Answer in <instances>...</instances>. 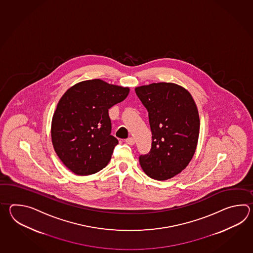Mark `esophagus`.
Listing matches in <instances>:
<instances>
[{"label":"esophagus","mask_w":253,"mask_h":253,"mask_svg":"<svg viewBox=\"0 0 253 253\" xmlns=\"http://www.w3.org/2000/svg\"><path fill=\"white\" fill-rule=\"evenodd\" d=\"M134 142H135V141H134V139L133 138V137H128L127 139H126V144H128V145H134Z\"/></svg>","instance_id":"obj_1"}]
</instances>
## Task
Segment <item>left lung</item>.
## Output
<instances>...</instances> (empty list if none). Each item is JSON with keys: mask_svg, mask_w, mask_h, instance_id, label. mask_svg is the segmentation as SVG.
Instances as JSON below:
<instances>
[{"mask_svg": "<svg viewBox=\"0 0 253 253\" xmlns=\"http://www.w3.org/2000/svg\"><path fill=\"white\" fill-rule=\"evenodd\" d=\"M148 111L152 147L139 156L144 172L155 180L175 176L188 166L198 143L200 119L192 95L174 83H152L135 87Z\"/></svg>", "mask_w": 253, "mask_h": 253, "instance_id": "1", "label": "left lung"}]
</instances>
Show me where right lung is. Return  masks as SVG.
I'll use <instances>...</instances> for the list:
<instances>
[{"mask_svg": "<svg viewBox=\"0 0 253 253\" xmlns=\"http://www.w3.org/2000/svg\"><path fill=\"white\" fill-rule=\"evenodd\" d=\"M129 87L101 80L81 81L59 99L51 122L57 156L71 172L88 175L102 170L119 140L111 135L108 109L122 102Z\"/></svg>", "mask_w": 253, "mask_h": 253, "instance_id": "add662e5", "label": "right lung"}]
</instances>
